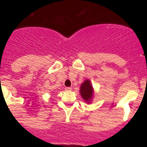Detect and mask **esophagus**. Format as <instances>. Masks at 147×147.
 <instances>
[{
    "mask_svg": "<svg viewBox=\"0 0 147 147\" xmlns=\"http://www.w3.org/2000/svg\"><path fill=\"white\" fill-rule=\"evenodd\" d=\"M71 90H72V88H69V87H67V88H65L66 91H71Z\"/></svg>",
    "mask_w": 147,
    "mask_h": 147,
    "instance_id": "1",
    "label": "esophagus"
}]
</instances>
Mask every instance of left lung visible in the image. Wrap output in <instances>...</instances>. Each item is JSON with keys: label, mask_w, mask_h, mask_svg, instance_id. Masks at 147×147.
<instances>
[{"label": "left lung", "mask_w": 147, "mask_h": 147, "mask_svg": "<svg viewBox=\"0 0 147 147\" xmlns=\"http://www.w3.org/2000/svg\"><path fill=\"white\" fill-rule=\"evenodd\" d=\"M80 93L85 102L90 103L93 96V89L91 82L89 80H86L80 86Z\"/></svg>", "instance_id": "1"}]
</instances>
